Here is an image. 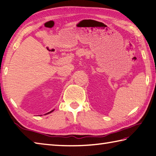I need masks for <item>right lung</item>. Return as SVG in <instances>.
<instances>
[{
  "label": "right lung",
  "mask_w": 156,
  "mask_h": 156,
  "mask_svg": "<svg viewBox=\"0 0 156 156\" xmlns=\"http://www.w3.org/2000/svg\"><path fill=\"white\" fill-rule=\"evenodd\" d=\"M54 110H52V111H50V112H48V113H47V114H50V113H51V112H53V111H54Z\"/></svg>",
  "instance_id": "obj_1"
}]
</instances>
